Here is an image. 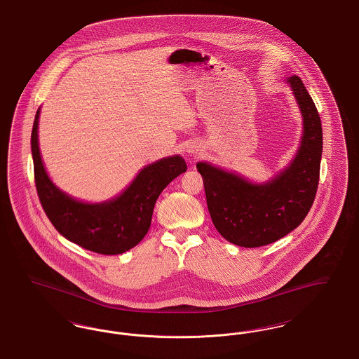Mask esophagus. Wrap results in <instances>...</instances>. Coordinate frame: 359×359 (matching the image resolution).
Masks as SVG:
<instances>
[{
	"instance_id": "1",
	"label": "esophagus",
	"mask_w": 359,
	"mask_h": 359,
	"mask_svg": "<svg viewBox=\"0 0 359 359\" xmlns=\"http://www.w3.org/2000/svg\"><path fill=\"white\" fill-rule=\"evenodd\" d=\"M187 154H191V156H198L199 154V149L195 148V147H189L187 149Z\"/></svg>"
}]
</instances>
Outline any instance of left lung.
<instances>
[{
	"label": "left lung",
	"instance_id": "left-lung-1",
	"mask_svg": "<svg viewBox=\"0 0 359 359\" xmlns=\"http://www.w3.org/2000/svg\"><path fill=\"white\" fill-rule=\"evenodd\" d=\"M284 81L303 118L299 149L285 168L257 183L238 172L207 161L196 163L215 229L226 241L242 248L265 246L290 234L307 217L319 184L323 151L319 113L299 76H285Z\"/></svg>",
	"mask_w": 359,
	"mask_h": 359
}]
</instances>
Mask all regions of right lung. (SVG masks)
I'll return each mask as SVG.
<instances>
[{
	"mask_svg": "<svg viewBox=\"0 0 359 359\" xmlns=\"http://www.w3.org/2000/svg\"><path fill=\"white\" fill-rule=\"evenodd\" d=\"M40 107L36 111L31 148L34 182L41 205L55 229L71 242L100 255H122L135 248L149 230L161 191L187 171L180 154L145 165L130 184L111 199L83 202L57 187L48 176L39 148Z\"/></svg>",
	"mask_w": 359,
	"mask_h": 359,
	"instance_id": "add662e5",
	"label": "right lung"
}]
</instances>
